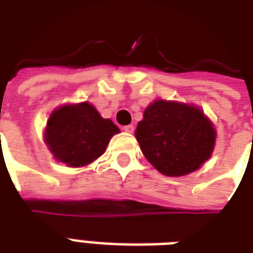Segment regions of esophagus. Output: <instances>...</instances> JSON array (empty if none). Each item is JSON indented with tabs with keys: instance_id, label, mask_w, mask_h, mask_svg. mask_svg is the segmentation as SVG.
<instances>
[{
	"instance_id": "obj_1",
	"label": "esophagus",
	"mask_w": 253,
	"mask_h": 253,
	"mask_svg": "<svg viewBox=\"0 0 253 253\" xmlns=\"http://www.w3.org/2000/svg\"><path fill=\"white\" fill-rule=\"evenodd\" d=\"M123 130L126 131V132H134V130H135V127H134V125H127V126H125L123 127Z\"/></svg>"
}]
</instances>
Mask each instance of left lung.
<instances>
[{
    "label": "left lung",
    "mask_w": 253,
    "mask_h": 253,
    "mask_svg": "<svg viewBox=\"0 0 253 253\" xmlns=\"http://www.w3.org/2000/svg\"><path fill=\"white\" fill-rule=\"evenodd\" d=\"M135 136L159 172L178 177L194 172L210 159L216 131L197 106L158 99L144 110Z\"/></svg>",
    "instance_id": "obj_1"
}]
</instances>
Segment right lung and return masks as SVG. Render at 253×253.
<instances>
[{
  "label": "right lung",
  "instance_id": "add662e5",
  "mask_svg": "<svg viewBox=\"0 0 253 253\" xmlns=\"http://www.w3.org/2000/svg\"><path fill=\"white\" fill-rule=\"evenodd\" d=\"M119 128L102 118L89 102L64 105L49 115L44 140L56 160L68 167H84L105 152Z\"/></svg>",
  "mask_w": 253,
  "mask_h": 253
}]
</instances>
